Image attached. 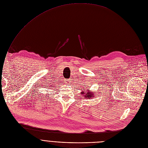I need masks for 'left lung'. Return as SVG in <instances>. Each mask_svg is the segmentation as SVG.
<instances>
[{"mask_svg":"<svg viewBox=\"0 0 148 148\" xmlns=\"http://www.w3.org/2000/svg\"><path fill=\"white\" fill-rule=\"evenodd\" d=\"M82 90V92H81V94H84V95L85 96L84 97L87 98V99H91L92 98L94 97V92H92L91 90H86V92H85V90L84 89H81Z\"/></svg>","mask_w":148,"mask_h":148,"instance_id":"left-lung-1","label":"left lung"}]
</instances>
